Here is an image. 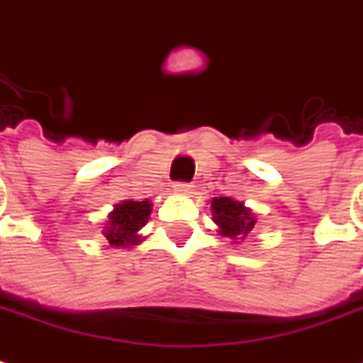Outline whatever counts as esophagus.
I'll return each mask as SVG.
<instances>
[{
    "mask_svg": "<svg viewBox=\"0 0 363 363\" xmlns=\"http://www.w3.org/2000/svg\"><path fill=\"white\" fill-rule=\"evenodd\" d=\"M174 192H179V194H190L192 192V184L190 182H184V181H179L173 184Z\"/></svg>",
    "mask_w": 363,
    "mask_h": 363,
    "instance_id": "obj_1",
    "label": "esophagus"
}]
</instances>
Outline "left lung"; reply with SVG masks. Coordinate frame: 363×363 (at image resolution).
I'll return each instance as SVG.
<instances>
[{
    "label": "left lung",
    "instance_id": "8db88e82",
    "mask_svg": "<svg viewBox=\"0 0 363 363\" xmlns=\"http://www.w3.org/2000/svg\"><path fill=\"white\" fill-rule=\"evenodd\" d=\"M212 218L220 228V234L234 242L243 240L255 225L252 212L242 202H235L225 196L212 200Z\"/></svg>",
    "mask_w": 363,
    "mask_h": 363
}]
</instances>
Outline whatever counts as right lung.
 Instances as JSON below:
<instances>
[{
	"mask_svg": "<svg viewBox=\"0 0 363 363\" xmlns=\"http://www.w3.org/2000/svg\"><path fill=\"white\" fill-rule=\"evenodd\" d=\"M149 214H151L149 200H143V202L125 200L123 204H118L116 210L108 216V225L104 228L106 240L116 247L135 245L141 242L138 232L147 224Z\"/></svg>",
	"mask_w": 363,
	"mask_h": 363,
	"instance_id": "add662e5",
	"label": "right lung"
}]
</instances>
